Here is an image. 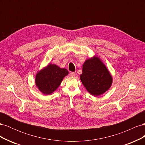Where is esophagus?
<instances>
[{
	"label": "esophagus",
	"mask_w": 145,
	"mask_h": 145,
	"mask_svg": "<svg viewBox=\"0 0 145 145\" xmlns=\"http://www.w3.org/2000/svg\"><path fill=\"white\" fill-rule=\"evenodd\" d=\"M69 76L71 77H75L76 76V72H71L69 73Z\"/></svg>",
	"instance_id": "34e87169"
}]
</instances>
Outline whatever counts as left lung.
Returning <instances> with one entry per match:
<instances>
[{"mask_svg": "<svg viewBox=\"0 0 145 145\" xmlns=\"http://www.w3.org/2000/svg\"><path fill=\"white\" fill-rule=\"evenodd\" d=\"M80 80L87 91L93 95L105 93L112 84V77L98 57L88 59L83 65Z\"/></svg>", "mask_w": 145, "mask_h": 145, "instance_id": "8db88e82", "label": "left lung"}]
</instances>
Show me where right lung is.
<instances>
[{
  "instance_id": "add662e5",
  "label": "right lung",
  "mask_w": 145,
  "mask_h": 145,
  "mask_svg": "<svg viewBox=\"0 0 145 145\" xmlns=\"http://www.w3.org/2000/svg\"><path fill=\"white\" fill-rule=\"evenodd\" d=\"M67 69L60 68L54 64H50L39 71L36 77V84L43 94H50L57 88L65 76Z\"/></svg>"
}]
</instances>
